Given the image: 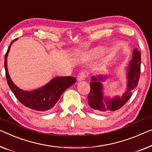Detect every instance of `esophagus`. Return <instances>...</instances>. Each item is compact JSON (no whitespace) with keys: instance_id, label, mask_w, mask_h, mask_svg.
Masks as SVG:
<instances>
[{"instance_id":"1","label":"esophagus","mask_w":152,"mask_h":152,"mask_svg":"<svg viewBox=\"0 0 152 152\" xmlns=\"http://www.w3.org/2000/svg\"><path fill=\"white\" fill-rule=\"evenodd\" d=\"M87 77V73L85 72H82L78 75V81H82L85 80L86 78Z\"/></svg>"}]
</instances>
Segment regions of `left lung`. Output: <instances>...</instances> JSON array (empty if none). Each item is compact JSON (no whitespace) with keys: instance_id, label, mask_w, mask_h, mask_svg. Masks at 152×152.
Here are the masks:
<instances>
[{"instance_id":"1","label":"left lung","mask_w":152,"mask_h":152,"mask_svg":"<svg viewBox=\"0 0 152 152\" xmlns=\"http://www.w3.org/2000/svg\"><path fill=\"white\" fill-rule=\"evenodd\" d=\"M141 53L137 48H134L132 53V58L129 63L126 70V88L122 96H115L113 98L104 96L102 82L106 81L108 76L99 74L91 76L90 83V92L88 95V103L91 108L99 113L115 111L121 108L128 101L139 80L141 74Z\"/></svg>"}]
</instances>
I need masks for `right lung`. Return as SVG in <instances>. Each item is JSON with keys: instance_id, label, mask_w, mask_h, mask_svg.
Returning a JSON list of instances; mask_svg holds the SVG:
<instances>
[{"instance_id": "add662e5", "label": "right lung", "mask_w": 152, "mask_h": 152, "mask_svg": "<svg viewBox=\"0 0 152 152\" xmlns=\"http://www.w3.org/2000/svg\"><path fill=\"white\" fill-rule=\"evenodd\" d=\"M18 38L13 39L4 56V68L9 87L17 99L26 107L37 111H46L56 104L63 92L76 83L73 76H57L43 87L33 91H24L15 85L10 78L7 69V56L11 46Z\"/></svg>"}]
</instances>
